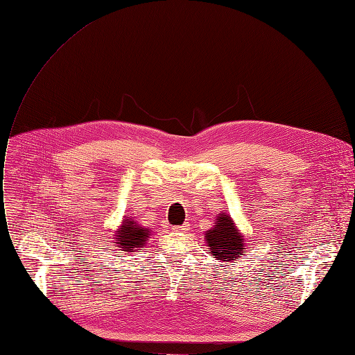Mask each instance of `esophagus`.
Masks as SVG:
<instances>
[{
	"mask_svg": "<svg viewBox=\"0 0 355 355\" xmlns=\"http://www.w3.org/2000/svg\"><path fill=\"white\" fill-rule=\"evenodd\" d=\"M173 230L178 231V232H187L190 230V225H189V222H186V224H182L181 227H174Z\"/></svg>",
	"mask_w": 355,
	"mask_h": 355,
	"instance_id": "obj_1",
	"label": "esophagus"
}]
</instances>
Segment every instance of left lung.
<instances>
[{
  "instance_id": "1",
  "label": "left lung",
  "mask_w": 355,
  "mask_h": 355,
  "mask_svg": "<svg viewBox=\"0 0 355 355\" xmlns=\"http://www.w3.org/2000/svg\"><path fill=\"white\" fill-rule=\"evenodd\" d=\"M205 241L209 247V253L224 263H231L245 252L244 235L227 212L218 214L215 225L205 232Z\"/></svg>"
}]
</instances>
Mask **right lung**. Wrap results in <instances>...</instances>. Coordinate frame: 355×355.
<instances>
[{"instance_id":"right-lung-1","label":"right lung","mask_w":355,"mask_h":355,"mask_svg":"<svg viewBox=\"0 0 355 355\" xmlns=\"http://www.w3.org/2000/svg\"><path fill=\"white\" fill-rule=\"evenodd\" d=\"M150 235V230L139 225L135 218L124 216L121 225L114 234V240L118 250L133 253L141 250Z\"/></svg>"}]
</instances>
